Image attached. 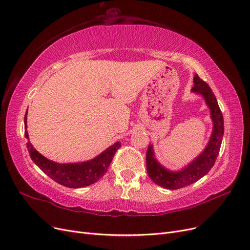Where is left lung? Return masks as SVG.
I'll list each match as a JSON object with an SVG mask.
<instances>
[{
  "instance_id": "left-lung-1",
  "label": "left lung",
  "mask_w": 250,
  "mask_h": 250,
  "mask_svg": "<svg viewBox=\"0 0 250 250\" xmlns=\"http://www.w3.org/2000/svg\"><path fill=\"white\" fill-rule=\"evenodd\" d=\"M193 82L194 86L192 88V92L201 94L206 102V105L210 109V116L213 123L212 133L209 142L202 153L187 167L178 171H172L162 167L154 157L153 146H148L146 153V167L148 175L156 185L166 189L176 190L186 187L205 176L213 167L222 145L224 136V117L218 101H216L215 96L213 95L209 85L202 81L198 77V74H195Z\"/></svg>"
}]
</instances>
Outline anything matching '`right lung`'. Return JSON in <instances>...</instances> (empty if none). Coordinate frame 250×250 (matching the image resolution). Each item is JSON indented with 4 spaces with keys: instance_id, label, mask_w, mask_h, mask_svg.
<instances>
[{
    "instance_id": "obj_1",
    "label": "right lung",
    "mask_w": 250,
    "mask_h": 250,
    "mask_svg": "<svg viewBox=\"0 0 250 250\" xmlns=\"http://www.w3.org/2000/svg\"><path fill=\"white\" fill-rule=\"evenodd\" d=\"M27 111L24 116L25 125V138L28 140V133L26 131V119ZM28 153L31 160L44 171L52 180L57 182L60 185L68 188H82L89 186L91 184L98 181L103 177L107 171L108 167L110 166L112 158L117 149L121 147V143L116 142L109 148L103 151L100 155L88 160L80 162V164H57L40 154L39 152L32 147L30 142L26 143Z\"/></svg>"
}]
</instances>
